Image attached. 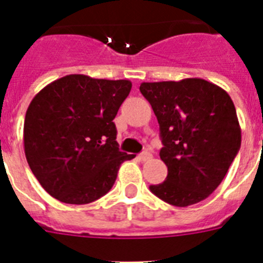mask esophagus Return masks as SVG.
<instances>
[{"mask_svg": "<svg viewBox=\"0 0 263 263\" xmlns=\"http://www.w3.org/2000/svg\"><path fill=\"white\" fill-rule=\"evenodd\" d=\"M152 153H148V152H143V153H141V154H138V160L139 162H146V160H150L152 159Z\"/></svg>", "mask_w": 263, "mask_h": 263, "instance_id": "34e87169", "label": "esophagus"}]
</instances>
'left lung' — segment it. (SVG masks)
<instances>
[{
    "mask_svg": "<svg viewBox=\"0 0 263 263\" xmlns=\"http://www.w3.org/2000/svg\"><path fill=\"white\" fill-rule=\"evenodd\" d=\"M159 124L163 183L150 191L166 203L188 206L222 182L241 146V127L231 96L204 79L142 83L139 87Z\"/></svg>",
    "mask_w": 263,
    "mask_h": 263,
    "instance_id": "obj_1",
    "label": "left lung"
}]
</instances>
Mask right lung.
I'll return each instance as SVG.
<instances>
[{"label": "right lung", "instance_id": "obj_1", "mask_svg": "<svg viewBox=\"0 0 263 263\" xmlns=\"http://www.w3.org/2000/svg\"><path fill=\"white\" fill-rule=\"evenodd\" d=\"M132 81L67 75L31 100L23 125L27 163L41 185L66 204H88L110 191L121 163L113 122Z\"/></svg>", "mask_w": 263, "mask_h": 263}]
</instances>
